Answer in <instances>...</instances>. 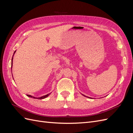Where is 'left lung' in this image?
<instances>
[{"label": "left lung", "instance_id": "1", "mask_svg": "<svg viewBox=\"0 0 133 133\" xmlns=\"http://www.w3.org/2000/svg\"><path fill=\"white\" fill-rule=\"evenodd\" d=\"M84 96H85V95H84ZM88 98H89V97H88Z\"/></svg>", "mask_w": 133, "mask_h": 133}]
</instances>
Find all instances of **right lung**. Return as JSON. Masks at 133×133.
Masks as SVG:
<instances>
[{
	"label": "right lung",
	"instance_id": "1",
	"mask_svg": "<svg viewBox=\"0 0 133 133\" xmlns=\"http://www.w3.org/2000/svg\"><path fill=\"white\" fill-rule=\"evenodd\" d=\"M15 51H14V53H15ZM13 57H12V59H11V68H12V65H13ZM49 94H46V95H44V96H41V97H40V98H35V97H34V96H31V95H27L28 96H29V97H31V98H35V99H44V98H45L48 97V96H49Z\"/></svg>",
	"mask_w": 133,
	"mask_h": 133
}]
</instances>
